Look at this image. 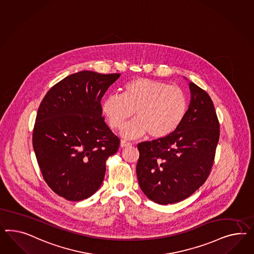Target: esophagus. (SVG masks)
Instances as JSON below:
<instances>
[{"mask_svg": "<svg viewBox=\"0 0 254 254\" xmlns=\"http://www.w3.org/2000/svg\"><path fill=\"white\" fill-rule=\"evenodd\" d=\"M120 145H121V147H122V148H126V147L131 146L132 143H131L130 141H127V140H126V139H122V140H121V143H120Z\"/></svg>", "mask_w": 254, "mask_h": 254, "instance_id": "1", "label": "esophagus"}]
</instances>
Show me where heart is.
Returning a JSON list of instances; mask_svg holds the SVG:
<instances>
[{
  "label": "heart",
  "mask_w": 254,
  "mask_h": 254,
  "mask_svg": "<svg viewBox=\"0 0 254 254\" xmlns=\"http://www.w3.org/2000/svg\"><path fill=\"white\" fill-rule=\"evenodd\" d=\"M188 99L179 86L135 78L124 83L120 95L111 94L102 102V111L110 127L121 129L133 117L137 118L124 128V136L138 137L148 133L151 138L170 135L183 121Z\"/></svg>",
  "instance_id": "obj_1"
}]
</instances>
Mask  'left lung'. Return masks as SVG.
Here are the masks:
<instances>
[{
    "mask_svg": "<svg viewBox=\"0 0 254 254\" xmlns=\"http://www.w3.org/2000/svg\"><path fill=\"white\" fill-rule=\"evenodd\" d=\"M191 101L183 121L170 135L137 144L138 184L158 204L187 199L212 170L220 136L218 117L205 90L190 83Z\"/></svg>",
    "mask_w": 254,
    "mask_h": 254,
    "instance_id": "1",
    "label": "left lung"
}]
</instances>
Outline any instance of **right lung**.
Returning <instances> with one entry per match:
<instances>
[{
    "label": "right lung",
    "mask_w": 254,
    "mask_h": 254,
    "mask_svg": "<svg viewBox=\"0 0 254 254\" xmlns=\"http://www.w3.org/2000/svg\"><path fill=\"white\" fill-rule=\"evenodd\" d=\"M120 74L81 71L49 89L35 121L32 144L43 179L72 201L87 199L103 183L107 159L120 138L104 122L101 101Z\"/></svg>",
    "instance_id": "obj_1"
}]
</instances>
